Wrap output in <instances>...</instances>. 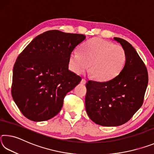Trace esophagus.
<instances>
[{"label":"esophagus","instance_id":"esophagus-1","mask_svg":"<svg viewBox=\"0 0 154 154\" xmlns=\"http://www.w3.org/2000/svg\"><path fill=\"white\" fill-rule=\"evenodd\" d=\"M81 83L83 85H85V83H86V80L84 79H82V81H81Z\"/></svg>","mask_w":154,"mask_h":154}]
</instances>
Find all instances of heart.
<instances>
[{
    "instance_id": "heart-1",
    "label": "heart",
    "mask_w": 154,
    "mask_h": 154,
    "mask_svg": "<svg viewBox=\"0 0 154 154\" xmlns=\"http://www.w3.org/2000/svg\"><path fill=\"white\" fill-rule=\"evenodd\" d=\"M126 61V53L122 46L100 38H93L83 43L79 53L69 57V65L77 74L88 67L90 75L98 81L111 80L120 73Z\"/></svg>"
}]
</instances>
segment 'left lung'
Segmentation results:
<instances>
[{"label": "left lung", "mask_w": 154, "mask_h": 154, "mask_svg": "<svg viewBox=\"0 0 154 154\" xmlns=\"http://www.w3.org/2000/svg\"><path fill=\"white\" fill-rule=\"evenodd\" d=\"M126 53V61L118 76L104 82L88 81L85 109L89 118L103 126H118L128 122L142 106L148 72L134 48L115 37Z\"/></svg>", "instance_id": "left-lung-1"}]
</instances>
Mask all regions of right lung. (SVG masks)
<instances>
[{
    "instance_id": "1",
    "label": "right lung",
    "mask_w": 154,
    "mask_h": 154,
    "mask_svg": "<svg viewBox=\"0 0 154 154\" xmlns=\"http://www.w3.org/2000/svg\"><path fill=\"white\" fill-rule=\"evenodd\" d=\"M85 35L49 30L35 37L15 62L11 94L26 118L34 122L54 118L66 94L82 77L69 70V57Z\"/></svg>"
}]
</instances>
